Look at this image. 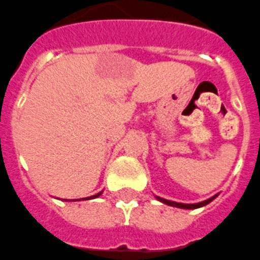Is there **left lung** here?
<instances>
[{"label":"left lung","instance_id":"left-lung-1","mask_svg":"<svg viewBox=\"0 0 260 260\" xmlns=\"http://www.w3.org/2000/svg\"><path fill=\"white\" fill-rule=\"evenodd\" d=\"M217 196H218V193H216V195H213L212 198L207 199V200H203V202H200V203H192V204L177 203V202H173V200H168V199L159 198V196H155V199H157V200H159L161 203H164V204L170 205V207H177V208H182V209H196V208H202V207H204V205L209 204V203H211L212 200H214V199L217 198Z\"/></svg>","mask_w":260,"mask_h":260}]
</instances>
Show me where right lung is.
Returning <instances> with one entry per match:
<instances>
[{"instance_id": "1", "label": "right lung", "mask_w": 260, "mask_h": 260, "mask_svg": "<svg viewBox=\"0 0 260 260\" xmlns=\"http://www.w3.org/2000/svg\"><path fill=\"white\" fill-rule=\"evenodd\" d=\"M103 193V191H101V192H98V193H95V195H92V196H87V198H83L82 200H90V199H96V198H99V196L102 195ZM65 200V199H64ZM78 200H81V199H77V200H65V202H78Z\"/></svg>"}]
</instances>
